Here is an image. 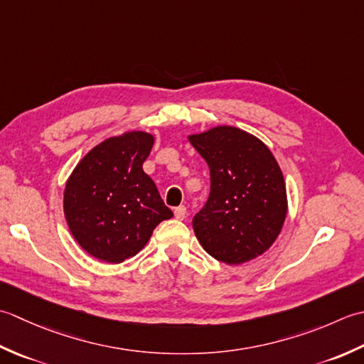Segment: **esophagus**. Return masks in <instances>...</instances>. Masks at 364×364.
Returning a JSON list of instances; mask_svg holds the SVG:
<instances>
[{
	"instance_id": "esophagus-1",
	"label": "esophagus",
	"mask_w": 364,
	"mask_h": 364,
	"mask_svg": "<svg viewBox=\"0 0 364 364\" xmlns=\"http://www.w3.org/2000/svg\"><path fill=\"white\" fill-rule=\"evenodd\" d=\"M174 217L177 220H183L185 217H187V207H185V205L176 207V209H174Z\"/></svg>"
}]
</instances>
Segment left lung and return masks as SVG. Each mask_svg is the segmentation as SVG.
<instances>
[{
  "mask_svg": "<svg viewBox=\"0 0 364 364\" xmlns=\"http://www.w3.org/2000/svg\"><path fill=\"white\" fill-rule=\"evenodd\" d=\"M210 171V193L193 217L199 243L212 257L243 264L272 247L283 228L284 177L262 141L235 127L188 136Z\"/></svg>",
  "mask_w": 364,
  "mask_h": 364,
  "instance_id": "obj_1",
  "label": "left lung"
}]
</instances>
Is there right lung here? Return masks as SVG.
I'll list each match as a JSON object with an SVG mask.
<instances>
[{
  "label": "right lung",
  "mask_w": 364,
  "mask_h": 364,
  "mask_svg": "<svg viewBox=\"0 0 364 364\" xmlns=\"http://www.w3.org/2000/svg\"><path fill=\"white\" fill-rule=\"evenodd\" d=\"M154 136L129 132L89 151L69 177L64 213L86 253L109 264L133 257L160 221L173 217L143 171Z\"/></svg>",
  "instance_id": "obj_1"
}]
</instances>
